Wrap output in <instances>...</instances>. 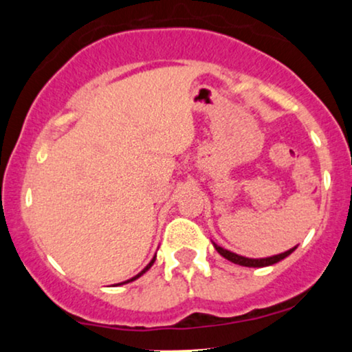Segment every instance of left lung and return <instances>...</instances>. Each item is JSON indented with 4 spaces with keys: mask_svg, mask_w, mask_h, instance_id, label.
<instances>
[{
    "mask_svg": "<svg viewBox=\"0 0 352 352\" xmlns=\"http://www.w3.org/2000/svg\"><path fill=\"white\" fill-rule=\"evenodd\" d=\"M214 245L216 252H218L221 256H224L226 259H229V261H232L235 264H240V266H247V267H264V266H271V264H276L278 261H282L283 258H287L288 254H292L295 252L296 247H293L290 250H287V252H283L280 254H276V256H269V258H258V259H253V258H245V256H240L237 253H232L229 252V250H224L223 247H219V245Z\"/></svg>",
    "mask_w": 352,
    "mask_h": 352,
    "instance_id": "left-lung-1",
    "label": "left lung"
}]
</instances>
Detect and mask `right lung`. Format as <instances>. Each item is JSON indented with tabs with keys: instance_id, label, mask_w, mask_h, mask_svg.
<instances>
[{
	"instance_id": "right-lung-1",
	"label": "right lung",
	"mask_w": 352,
	"mask_h": 352,
	"mask_svg": "<svg viewBox=\"0 0 352 352\" xmlns=\"http://www.w3.org/2000/svg\"><path fill=\"white\" fill-rule=\"evenodd\" d=\"M153 261H155V256H153V259H152V261H151V263H148V264H147V266H146V267H144V269H142V271L138 274V276H134L133 278H129V280H126V282H122V283H118V285H123V283H128V282H133V280H136V278H138V277H141L144 272H147V271H148V269H151V267H152V264H153Z\"/></svg>"
}]
</instances>
